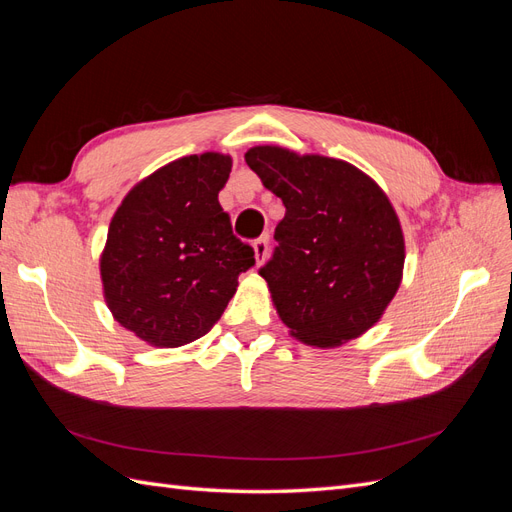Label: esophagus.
I'll list each match as a JSON object with an SVG mask.
<instances>
[{
    "label": "esophagus",
    "instance_id": "esophagus-1",
    "mask_svg": "<svg viewBox=\"0 0 512 512\" xmlns=\"http://www.w3.org/2000/svg\"><path fill=\"white\" fill-rule=\"evenodd\" d=\"M267 254H269V239L267 237L256 239L254 241V256H256V265L258 267L267 260Z\"/></svg>",
    "mask_w": 512,
    "mask_h": 512
}]
</instances>
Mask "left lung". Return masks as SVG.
I'll list each match as a JSON object with an SVG mask.
<instances>
[{"instance_id": "8db88e82", "label": "left lung", "mask_w": 512, "mask_h": 512, "mask_svg": "<svg viewBox=\"0 0 512 512\" xmlns=\"http://www.w3.org/2000/svg\"><path fill=\"white\" fill-rule=\"evenodd\" d=\"M245 162L286 207L260 275L290 333L333 348L374 327L406 258L397 213L376 181L344 160L269 145Z\"/></svg>"}]
</instances>
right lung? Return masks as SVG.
<instances>
[{"label":"right lung","mask_w":512,"mask_h":512,"mask_svg":"<svg viewBox=\"0 0 512 512\" xmlns=\"http://www.w3.org/2000/svg\"><path fill=\"white\" fill-rule=\"evenodd\" d=\"M232 160L181 158L143 179L115 211L100 275L115 320L143 342L177 348L207 335L256 265L218 194Z\"/></svg>","instance_id":"obj_1"}]
</instances>
